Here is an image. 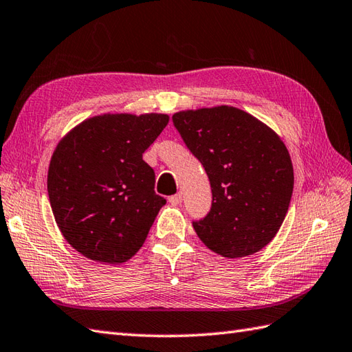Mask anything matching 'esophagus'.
I'll return each instance as SVG.
<instances>
[{"label": "esophagus", "instance_id": "1", "mask_svg": "<svg viewBox=\"0 0 352 352\" xmlns=\"http://www.w3.org/2000/svg\"><path fill=\"white\" fill-rule=\"evenodd\" d=\"M182 201H183V195H182V193H175V195L169 197V203H170L172 206L182 204Z\"/></svg>", "mask_w": 352, "mask_h": 352}]
</instances>
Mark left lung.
I'll return each mask as SVG.
<instances>
[{"mask_svg":"<svg viewBox=\"0 0 352 352\" xmlns=\"http://www.w3.org/2000/svg\"><path fill=\"white\" fill-rule=\"evenodd\" d=\"M172 122L210 180V212L192 222L198 237L228 258L265 248L294 192V166L278 134L230 106L178 111Z\"/></svg>","mask_w":352,"mask_h":352,"instance_id":"obj_1","label":"left lung"}]
</instances>
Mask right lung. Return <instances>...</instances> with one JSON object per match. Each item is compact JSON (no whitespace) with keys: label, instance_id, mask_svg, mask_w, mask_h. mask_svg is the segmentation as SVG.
I'll return each instance as SVG.
<instances>
[{"label":"right lung","instance_id":"add662e5","mask_svg":"<svg viewBox=\"0 0 352 352\" xmlns=\"http://www.w3.org/2000/svg\"><path fill=\"white\" fill-rule=\"evenodd\" d=\"M168 115H100L58 142L48 169V197L63 237L85 257L124 263L144 245L166 199L142 159Z\"/></svg>","mask_w":352,"mask_h":352}]
</instances>
